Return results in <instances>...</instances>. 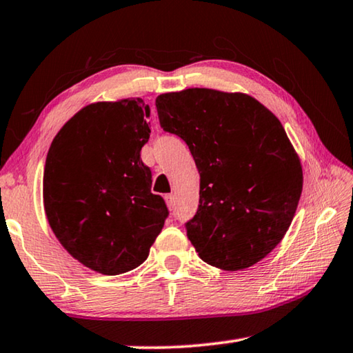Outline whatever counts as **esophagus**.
<instances>
[{
    "label": "esophagus",
    "mask_w": 353,
    "mask_h": 353,
    "mask_svg": "<svg viewBox=\"0 0 353 353\" xmlns=\"http://www.w3.org/2000/svg\"><path fill=\"white\" fill-rule=\"evenodd\" d=\"M165 202H166V205H168V208L174 207V202H176L174 194H165Z\"/></svg>",
    "instance_id": "obj_1"
}]
</instances>
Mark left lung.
I'll return each mask as SVG.
<instances>
[{
  "label": "left lung",
  "mask_w": 353,
  "mask_h": 353,
  "mask_svg": "<svg viewBox=\"0 0 353 353\" xmlns=\"http://www.w3.org/2000/svg\"><path fill=\"white\" fill-rule=\"evenodd\" d=\"M155 107L201 174L187 223L196 252L224 271L254 266L282 241L302 193V165L282 123L249 94L213 88L159 94Z\"/></svg>",
  "instance_id": "1"
}]
</instances>
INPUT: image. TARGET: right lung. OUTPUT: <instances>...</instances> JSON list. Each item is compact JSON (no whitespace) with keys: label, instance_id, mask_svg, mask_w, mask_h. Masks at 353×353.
<instances>
[{"label":"right lung","instance_id":"add662e5","mask_svg":"<svg viewBox=\"0 0 353 353\" xmlns=\"http://www.w3.org/2000/svg\"><path fill=\"white\" fill-rule=\"evenodd\" d=\"M148 117L141 98L88 104L63 124L46 155L48 223L73 259L104 276L140 266L168 216L140 159L151 134Z\"/></svg>","mask_w":353,"mask_h":353}]
</instances>
